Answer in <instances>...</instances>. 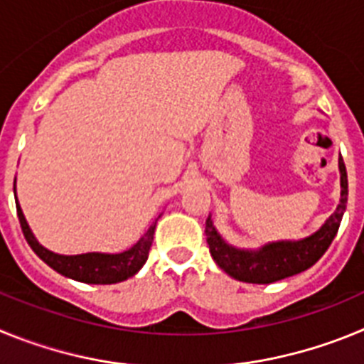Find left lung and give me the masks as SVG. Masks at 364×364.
Here are the masks:
<instances>
[{
  "instance_id": "1",
  "label": "left lung",
  "mask_w": 364,
  "mask_h": 364,
  "mask_svg": "<svg viewBox=\"0 0 364 364\" xmlns=\"http://www.w3.org/2000/svg\"><path fill=\"white\" fill-rule=\"evenodd\" d=\"M341 200L333 215L324 222L321 230L301 240H279L268 242L259 250H239L222 239L215 230L211 217L205 220V239L213 260L228 275L237 281L252 284H269L291 277L311 266L324 255L339 230L341 218L348 200V176L343 159L339 156Z\"/></svg>"
}]
</instances>
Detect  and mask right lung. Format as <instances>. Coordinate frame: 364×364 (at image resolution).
I'll return each instance as SVG.
<instances>
[{
  "label": "right lung",
  "instance_id": "right-lung-1",
  "mask_svg": "<svg viewBox=\"0 0 364 364\" xmlns=\"http://www.w3.org/2000/svg\"><path fill=\"white\" fill-rule=\"evenodd\" d=\"M16 210H18L19 224H21V231H23L28 246L34 250V253L43 260L45 264H49L50 268L56 269L62 275H65V277L80 282H87V284H114V282H122L125 279L133 277L134 273H138V269L146 264L147 257H149L151 244H153L154 226H156V224H153L144 233L142 239L138 240L133 247H129V250H125L122 253L58 255V253L49 252L47 247L41 246L36 240V237L32 235L31 228H28L27 220L23 217V211L19 208V202H16Z\"/></svg>",
  "mask_w": 364,
  "mask_h": 364
}]
</instances>
